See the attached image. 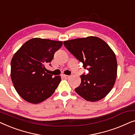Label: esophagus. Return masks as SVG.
<instances>
[{
	"label": "esophagus",
	"mask_w": 135,
	"mask_h": 135,
	"mask_svg": "<svg viewBox=\"0 0 135 135\" xmlns=\"http://www.w3.org/2000/svg\"><path fill=\"white\" fill-rule=\"evenodd\" d=\"M63 76H64V78H66V79H68V78H69V77H70L69 75H64Z\"/></svg>",
	"instance_id": "1"
}]
</instances>
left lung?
Wrapping results in <instances>:
<instances>
[{
	"label": "left lung",
	"mask_w": 135,
	"mask_h": 135,
	"mask_svg": "<svg viewBox=\"0 0 135 135\" xmlns=\"http://www.w3.org/2000/svg\"><path fill=\"white\" fill-rule=\"evenodd\" d=\"M64 45L88 71L80 76L76 93L86 100L94 102L104 98L112 90L117 77L115 53L104 40L90 36L64 41Z\"/></svg>",
	"instance_id": "1"
}]
</instances>
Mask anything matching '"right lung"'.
<instances>
[{
    "label": "right lung",
    "instance_id": "1",
    "mask_svg": "<svg viewBox=\"0 0 135 135\" xmlns=\"http://www.w3.org/2000/svg\"><path fill=\"white\" fill-rule=\"evenodd\" d=\"M62 45L61 41L34 38L15 53L11 61V78L16 91L25 101L37 104L55 92L61 79L53 78L46 73L45 65L52 61Z\"/></svg>",
    "mask_w": 135,
    "mask_h": 135
}]
</instances>
